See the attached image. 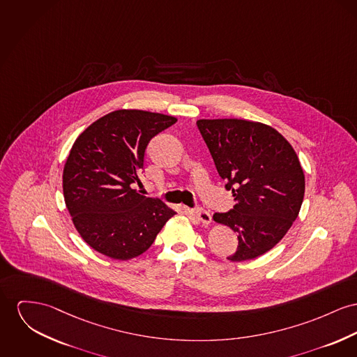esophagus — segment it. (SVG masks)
I'll list each match as a JSON object with an SVG mask.
<instances>
[{
	"mask_svg": "<svg viewBox=\"0 0 357 357\" xmlns=\"http://www.w3.org/2000/svg\"><path fill=\"white\" fill-rule=\"evenodd\" d=\"M190 214L192 216L199 220L200 223L203 225H210L211 223V215L208 211H206L204 208H195V210H190Z\"/></svg>",
	"mask_w": 357,
	"mask_h": 357,
	"instance_id": "esophagus-1",
	"label": "esophagus"
}]
</instances>
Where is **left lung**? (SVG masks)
Returning a JSON list of instances; mask_svg holds the SVG:
<instances>
[{"mask_svg":"<svg viewBox=\"0 0 357 357\" xmlns=\"http://www.w3.org/2000/svg\"><path fill=\"white\" fill-rule=\"evenodd\" d=\"M197 128L236 204L215 222L238 234L230 261H246L271 250L292 226L305 196V173L284 137L259 121L200 119Z\"/></svg>","mask_w":357,"mask_h":357,"instance_id":"obj_1","label":"left lung"}]
</instances>
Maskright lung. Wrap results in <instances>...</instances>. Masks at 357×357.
<instances>
[{"label":"right lung","instance_id":"obj_1","mask_svg":"<svg viewBox=\"0 0 357 357\" xmlns=\"http://www.w3.org/2000/svg\"><path fill=\"white\" fill-rule=\"evenodd\" d=\"M177 121L139 109L114 111L73 144L63 167V196L73 223L98 253L130 260L144 253L176 214L132 190L139 184L149 142Z\"/></svg>","mask_w":357,"mask_h":357}]
</instances>
